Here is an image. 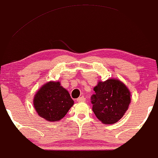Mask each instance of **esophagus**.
Here are the masks:
<instances>
[{
	"mask_svg": "<svg viewBox=\"0 0 158 158\" xmlns=\"http://www.w3.org/2000/svg\"><path fill=\"white\" fill-rule=\"evenodd\" d=\"M86 100V99L84 98V97H79V98H77V102H84Z\"/></svg>",
	"mask_w": 158,
	"mask_h": 158,
	"instance_id": "esophagus-1",
	"label": "esophagus"
}]
</instances>
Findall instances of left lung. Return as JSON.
Instances as JSON below:
<instances>
[{
  "instance_id": "8db88e82",
  "label": "left lung",
  "mask_w": 158,
  "mask_h": 158,
  "mask_svg": "<svg viewBox=\"0 0 158 158\" xmlns=\"http://www.w3.org/2000/svg\"><path fill=\"white\" fill-rule=\"evenodd\" d=\"M91 97L93 111L97 118L106 125L117 123L123 118L131 103V92L118 79L98 81Z\"/></svg>"
}]
</instances>
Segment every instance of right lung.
<instances>
[{"instance_id":"obj_1","label":"right lung","mask_w":158,"mask_h":158,"mask_svg":"<svg viewBox=\"0 0 158 158\" xmlns=\"http://www.w3.org/2000/svg\"><path fill=\"white\" fill-rule=\"evenodd\" d=\"M73 105L74 100L59 81L43 84L33 98L34 108L38 115L52 123L64 118Z\"/></svg>"}]
</instances>
